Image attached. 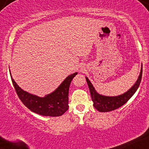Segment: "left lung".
<instances>
[{"instance_id":"8db88e82","label":"left lung","mask_w":149,"mask_h":149,"mask_svg":"<svg viewBox=\"0 0 149 149\" xmlns=\"http://www.w3.org/2000/svg\"><path fill=\"white\" fill-rule=\"evenodd\" d=\"M141 76H142V66H141V71H140L138 79L134 85L126 92L120 95H118V96L115 97L104 96V95L99 94L95 90L90 80L87 77H85L87 83H88L89 87V90L90 92V95H91L92 100L93 102L94 107L100 112H108L113 111L115 109H118L119 107H122L133 96V95L137 90L140 83H141Z\"/></svg>"}]
</instances>
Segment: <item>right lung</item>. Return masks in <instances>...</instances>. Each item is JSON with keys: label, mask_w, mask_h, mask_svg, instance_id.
Masks as SVG:
<instances>
[{"label": "right lung", "mask_w": 149, "mask_h": 149, "mask_svg": "<svg viewBox=\"0 0 149 149\" xmlns=\"http://www.w3.org/2000/svg\"><path fill=\"white\" fill-rule=\"evenodd\" d=\"M11 75V73H10ZM77 72L69 75L54 92L40 97L29 93L19 87L11 76L12 82L19 98L31 111L44 116L57 117L64 113L69 108V90L71 80Z\"/></svg>", "instance_id": "1"}]
</instances>
